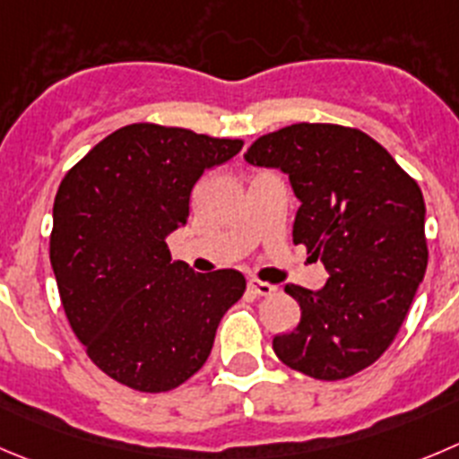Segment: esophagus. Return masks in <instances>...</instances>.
<instances>
[{"instance_id":"34e87169","label":"esophagus","mask_w":459,"mask_h":459,"mask_svg":"<svg viewBox=\"0 0 459 459\" xmlns=\"http://www.w3.org/2000/svg\"><path fill=\"white\" fill-rule=\"evenodd\" d=\"M247 288H250L252 292H256V295H261V298H270V295H273V292L277 290V288H274L273 283L261 281V279H250V281H247Z\"/></svg>"}]
</instances>
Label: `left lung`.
I'll list each match as a JSON object with an SVG mask.
<instances>
[{
    "mask_svg": "<svg viewBox=\"0 0 459 459\" xmlns=\"http://www.w3.org/2000/svg\"><path fill=\"white\" fill-rule=\"evenodd\" d=\"M246 160L286 173L302 203L292 243L329 273L320 290L288 283L302 317L274 335V353L320 381L363 372L396 338L429 265L421 189L377 139L338 124L274 130Z\"/></svg>",
    "mask_w": 459,
    "mask_h": 459,
    "instance_id": "left-lung-1",
    "label": "left lung"
}]
</instances>
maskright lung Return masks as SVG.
I'll use <instances>...</instances> for the list:
<instances>
[{
  "label": "right lung",
  "mask_w": 459,
  "mask_h": 459,
  "mask_svg": "<svg viewBox=\"0 0 459 459\" xmlns=\"http://www.w3.org/2000/svg\"><path fill=\"white\" fill-rule=\"evenodd\" d=\"M241 148V139L130 124L60 182L49 238L60 302L91 363L121 385L157 394L189 381L246 292L238 270L194 273L167 246L200 176Z\"/></svg>",
  "instance_id": "obj_1"
}]
</instances>
